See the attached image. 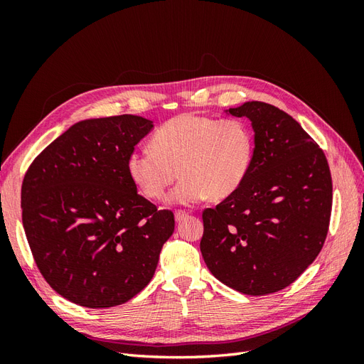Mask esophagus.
<instances>
[{
    "mask_svg": "<svg viewBox=\"0 0 364 364\" xmlns=\"http://www.w3.org/2000/svg\"><path fill=\"white\" fill-rule=\"evenodd\" d=\"M186 217H188V214H186L185 211H176L174 213V220H176V222H183V220L186 218Z\"/></svg>",
    "mask_w": 364,
    "mask_h": 364,
    "instance_id": "esophagus-1",
    "label": "esophagus"
}]
</instances>
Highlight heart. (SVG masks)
Masks as SVG:
<instances>
[{"label": "heart", "mask_w": 364, "mask_h": 364, "mask_svg": "<svg viewBox=\"0 0 364 364\" xmlns=\"http://www.w3.org/2000/svg\"><path fill=\"white\" fill-rule=\"evenodd\" d=\"M253 135L241 119H217L182 114L153 135V147H136L127 156V173L149 199L170 193V205H196L211 196L222 200L234 194L252 167Z\"/></svg>", "instance_id": "obj_1"}]
</instances>
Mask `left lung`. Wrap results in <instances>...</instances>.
Listing matches in <instances>:
<instances>
[{"label": "left lung", "instance_id": "8db88e82", "mask_svg": "<svg viewBox=\"0 0 364 364\" xmlns=\"http://www.w3.org/2000/svg\"><path fill=\"white\" fill-rule=\"evenodd\" d=\"M225 112L249 118L255 149L243 185L202 214V257L220 282L240 293L279 291L325 243L331 173L323 151L281 109L246 102Z\"/></svg>", "mask_w": 364, "mask_h": 364}]
</instances>
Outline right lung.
Here are the masks:
<instances>
[{"label": "right lung", "mask_w": 364, "mask_h": 364, "mask_svg": "<svg viewBox=\"0 0 364 364\" xmlns=\"http://www.w3.org/2000/svg\"><path fill=\"white\" fill-rule=\"evenodd\" d=\"M155 127L136 115L73 124L33 161L21 190L23 225L42 277L86 308L127 302L151 281L173 230L150 203L127 156Z\"/></svg>", "instance_id": "right-lung-1"}]
</instances>
